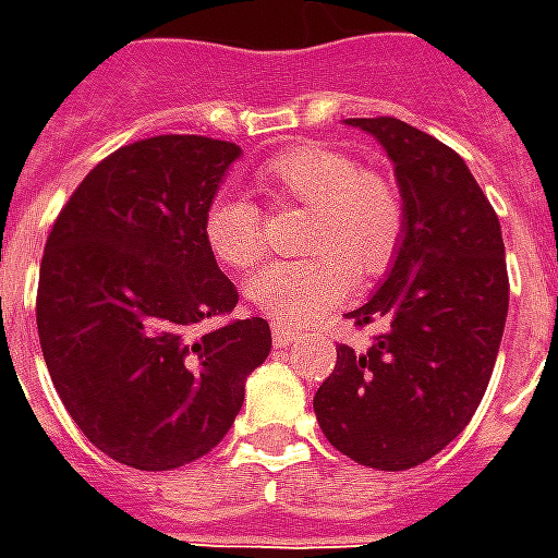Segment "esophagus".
Here are the masks:
<instances>
[{"mask_svg": "<svg viewBox=\"0 0 558 558\" xmlns=\"http://www.w3.org/2000/svg\"><path fill=\"white\" fill-rule=\"evenodd\" d=\"M271 338H275V347H287L295 338V328L287 326V323H275L271 326Z\"/></svg>", "mask_w": 558, "mask_h": 558, "instance_id": "esophagus-1", "label": "esophagus"}]
</instances>
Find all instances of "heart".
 Here are the masks:
<instances>
[{"instance_id": "obj_1", "label": "heart", "mask_w": 558, "mask_h": 558, "mask_svg": "<svg viewBox=\"0 0 558 558\" xmlns=\"http://www.w3.org/2000/svg\"><path fill=\"white\" fill-rule=\"evenodd\" d=\"M256 184L278 206H307L295 263H268L247 280V295L263 314L311 323L352 290V268L371 278L395 259L407 227L395 184L364 172L338 148L307 143L266 160ZM203 239L223 266H254L266 251V215L242 194H220L206 208Z\"/></svg>"}]
</instances>
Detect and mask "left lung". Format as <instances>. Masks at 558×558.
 Instances as JSON below:
<instances>
[{
	"mask_svg": "<svg viewBox=\"0 0 558 558\" xmlns=\"http://www.w3.org/2000/svg\"><path fill=\"white\" fill-rule=\"evenodd\" d=\"M395 163L407 227L376 292L347 314L379 335L338 347L314 412L355 463L403 472L439 454L478 410L508 316L499 218L466 160L391 116L347 119Z\"/></svg>",
	"mask_w": 558,
	"mask_h": 558,
	"instance_id": "left-lung-1",
	"label": "left lung"
}]
</instances>
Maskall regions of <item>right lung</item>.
Listing matches in <instances>:
<instances>
[{
	"label": "right lung",
	"instance_id": "1",
	"mask_svg": "<svg viewBox=\"0 0 558 558\" xmlns=\"http://www.w3.org/2000/svg\"><path fill=\"white\" fill-rule=\"evenodd\" d=\"M239 155L194 134L122 146L80 182L44 247V362L83 436L125 466L163 472L208 454L271 352L263 316L196 335L239 304L203 239Z\"/></svg>",
	"mask_w": 558,
	"mask_h": 558
}]
</instances>
